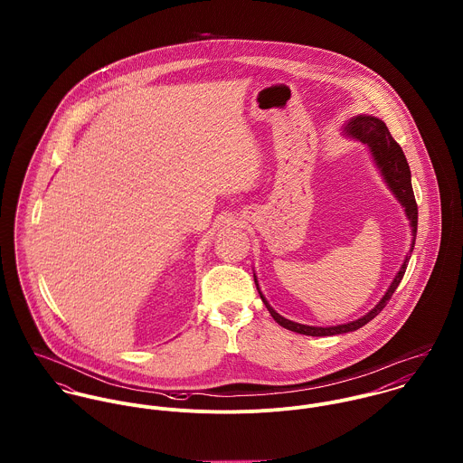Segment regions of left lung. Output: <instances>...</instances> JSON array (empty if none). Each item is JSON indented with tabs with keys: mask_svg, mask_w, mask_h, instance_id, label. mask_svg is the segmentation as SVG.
Wrapping results in <instances>:
<instances>
[{
	"mask_svg": "<svg viewBox=\"0 0 463 463\" xmlns=\"http://www.w3.org/2000/svg\"><path fill=\"white\" fill-rule=\"evenodd\" d=\"M345 133L362 140L364 144L369 146L385 182L389 184L391 191L396 194V198L399 199V203L404 206V212L410 219V224H411V233H413V244H415V233H417V203H415V196H413V189H411V178H410V167H408V162H406V156L401 149V146L394 140V137L389 132L387 125L376 118H371V116H358L354 118L347 127H345ZM413 250V246H411ZM411 257V251L410 255L406 257V260L401 265L399 272L394 278V281L391 283L387 294L383 296V299L369 312L365 314L364 317L353 321V323H347V325H338V326H331V328H319V326H307V325H299V323H292L285 317H281L279 314H276L272 310V307L265 301L260 288H259V283H257V288H259V294L264 301L269 314L272 316V319L287 328V330L296 331V333H301V335H312V336H328V335H338V333H347V331L358 330L362 326H365L369 321H373L389 303V299L392 298V294L396 292L402 276H404V270L408 267V260ZM257 281V278H255Z\"/></svg>",
	"mask_w": 463,
	"mask_h": 463,
	"instance_id": "obj_1",
	"label": "left lung"
}]
</instances>
